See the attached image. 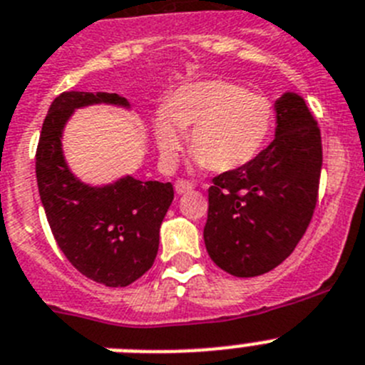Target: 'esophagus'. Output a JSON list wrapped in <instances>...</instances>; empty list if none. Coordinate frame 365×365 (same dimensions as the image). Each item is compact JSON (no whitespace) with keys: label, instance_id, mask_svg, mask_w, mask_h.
Listing matches in <instances>:
<instances>
[{"label":"esophagus","instance_id":"esophagus-1","mask_svg":"<svg viewBox=\"0 0 365 365\" xmlns=\"http://www.w3.org/2000/svg\"><path fill=\"white\" fill-rule=\"evenodd\" d=\"M193 190V185L190 182V180H185V179H179L175 182V192L179 193V195H182V193H188Z\"/></svg>","mask_w":365,"mask_h":365}]
</instances>
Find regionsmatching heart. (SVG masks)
<instances>
[{"label":"heart","mask_w":365,"mask_h":365,"mask_svg":"<svg viewBox=\"0 0 365 365\" xmlns=\"http://www.w3.org/2000/svg\"><path fill=\"white\" fill-rule=\"evenodd\" d=\"M276 113L267 96L222 80L180 87L155 117L153 131L160 157L173 166L182 150V133L199 166L232 172L247 166L265 148Z\"/></svg>","instance_id":"obj_1"}]
</instances>
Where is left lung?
<instances>
[{"label":"left lung","instance_id":"8db88e82","mask_svg":"<svg viewBox=\"0 0 365 365\" xmlns=\"http://www.w3.org/2000/svg\"><path fill=\"white\" fill-rule=\"evenodd\" d=\"M276 137L247 166L219 173L208 188L206 252L237 278L270 272L294 252L314 214L322 135L305 100L276 102Z\"/></svg>","mask_w":365,"mask_h":365}]
</instances>
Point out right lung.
Returning <instances> with one entry per match:
<instances>
[{
  "instance_id": "obj_1",
  "label": "right lung",
  "mask_w": 365,
  "mask_h": 365,
  "mask_svg": "<svg viewBox=\"0 0 365 365\" xmlns=\"http://www.w3.org/2000/svg\"><path fill=\"white\" fill-rule=\"evenodd\" d=\"M98 102L128 106L117 93L67 91L54 98L36 148L38 192L71 265L100 285L128 287L153 265L173 186L125 177L93 188L69 172L62 155L63 124L73 109Z\"/></svg>"
}]
</instances>
